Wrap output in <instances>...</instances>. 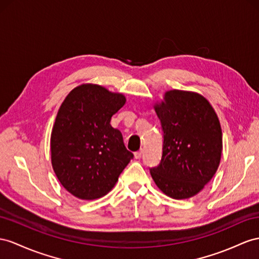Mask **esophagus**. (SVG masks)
Returning <instances> with one entry per match:
<instances>
[{
	"instance_id": "esophagus-1",
	"label": "esophagus",
	"mask_w": 259,
	"mask_h": 259,
	"mask_svg": "<svg viewBox=\"0 0 259 259\" xmlns=\"http://www.w3.org/2000/svg\"><path fill=\"white\" fill-rule=\"evenodd\" d=\"M142 154H143V151H142V150L136 152V153H135V158H137V160H139V158L142 157Z\"/></svg>"
}]
</instances>
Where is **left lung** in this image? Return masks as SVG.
I'll use <instances>...</instances> for the list:
<instances>
[{"label":"left lung","instance_id":"1","mask_svg":"<svg viewBox=\"0 0 259 259\" xmlns=\"http://www.w3.org/2000/svg\"><path fill=\"white\" fill-rule=\"evenodd\" d=\"M153 108L164 132L160 165L152 178L163 194L196 196L214 176L221 161L222 130L214 108L197 92L170 90Z\"/></svg>","mask_w":259,"mask_h":259}]
</instances>
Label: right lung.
Wrapping results in <instances>:
<instances>
[{
	"instance_id": "add662e5",
	"label": "right lung",
	"mask_w": 259,
	"mask_h": 259,
	"mask_svg": "<svg viewBox=\"0 0 259 259\" xmlns=\"http://www.w3.org/2000/svg\"><path fill=\"white\" fill-rule=\"evenodd\" d=\"M122 93L99 84L73 89L58 110L50 137L51 164L62 186L82 200L107 195L134 154L112 115L125 104Z\"/></svg>"
}]
</instances>
